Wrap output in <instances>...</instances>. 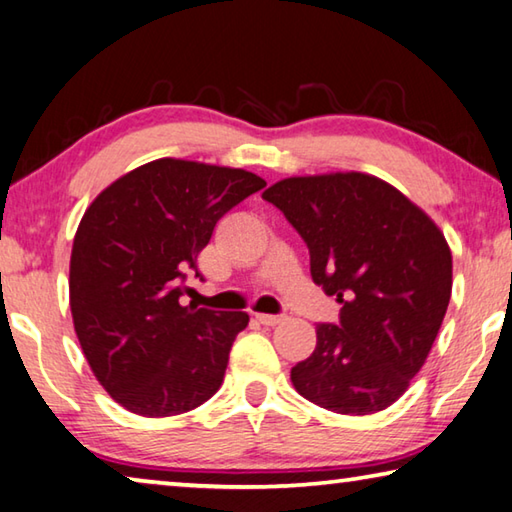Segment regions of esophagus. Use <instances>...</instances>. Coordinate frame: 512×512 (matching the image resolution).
Instances as JSON below:
<instances>
[{
	"label": "esophagus",
	"instance_id": "esophagus-1",
	"mask_svg": "<svg viewBox=\"0 0 512 512\" xmlns=\"http://www.w3.org/2000/svg\"><path fill=\"white\" fill-rule=\"evenodd\" d=\"M255 318L259 320V323L268 325V327H273V325L282 323V320H284V316H273V314H255Z\"/></svg>",
	"mask_w": 512,
	"mask_h": 512
}]
</instances>
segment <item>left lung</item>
<instances>
[{"instance_id":"1","label":"left lung","mask_w":512,"mask_h":512,"mask_svg":"<svg viewBox=\"0 0 512 512\" xmlns=\"http://www.w3.org/2000/svg\"><path fill=\"white\" fill-rule=\"evenodd\" d=\"M309 248L311 277L341 302L316 350L291 368L305 400L343 415L384 411L406 393L452 298V250L422 207L361 171L277 180L262 194Z\"/></svg>"}]
</instances>
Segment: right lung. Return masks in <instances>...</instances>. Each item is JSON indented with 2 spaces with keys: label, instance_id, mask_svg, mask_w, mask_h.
<instances>
[{
  "label": "right lung",
  "instance_id": "add662e5",
  "mask_svg": "<svg viewBox=\"0 0 512 512\" xmlns=\"http://www.w3.org/2000/svg\"><path fill=\"white\" fill-rule=\"evenodd\" d=\"M266 185L246 169L160 158L94 198L69 257V309L81 350L126 411L169 418L219 391L246 311L180 305L221 216Z\"/></svg>",
  "mask_w": 512,
  "mask_h": 512
}]
</instances>
